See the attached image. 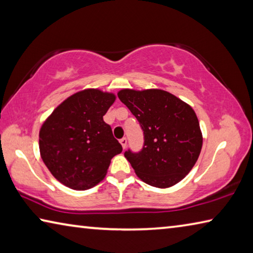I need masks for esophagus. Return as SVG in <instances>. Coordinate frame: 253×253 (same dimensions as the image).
I'll return each instance as SVG.
<instances>
[{
	"label": "esophagus",
	"mask_w": 253,
	"mask_h": 253,
	"mask_svg": "<svg viewBox=\"0 0 253 253\" xmlns=\"http://www.w3.org/2000/svg\"><path fill=\"white\" fill-rule=\"evenodd\" d=\"M119 142H121L123 148H126V146H127V138H126V137H123V138L119 140Z\"/></svg>",
	"instance_id": "obj_1"
}]
</instances>
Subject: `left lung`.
<instances>
[{"instance_id":"8db88e82","label":"left lung","mask_w":253,"mask_h":253,"mask_svg":"<svg viewBox=\"0 0 253 253\" xmlns=\"http://www.w3.org/2000/svg\"><path fill=\"white\" fill-rule=\"evenodd\" d=\"M118 98L143 130V148L137 153L128 148L124 154L137 176L148 185L161 188L182 181L202 148V132L194 110L160 89H124Z\"/></svg>"}]
</instances>
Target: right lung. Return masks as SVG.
Instances as JSON below:
<instances>
[{
  "label": "right lung",
  "instance_id": "obj_1",
  "mask_svg": "<svg viewBox=\"0 0 253 253\" xmlns=\"http://www.w3.org/2000/svg\"><path fill=\"white\" fill-rule=\"evenodd\" d=\"M113 93L98 89L77 92L59 105L40 129V153L59 182L74 190L95 186L105 177L110 160L123 147L104 122Z\"/></svg>",
  "mask_w": 253,
  "mask_h": 253
}]
</instances>
